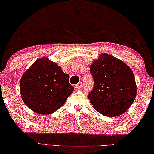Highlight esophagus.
I'll return each mask as SVG.
<instances>
[{"mask_svg":"<svg viewBox=\"0 0 154 154\" xmlns=\"http://www.w3.org/2000/svg\"><path fill=\"white\" fill-rule=\"evenodd\" d=\"M82 82H79L78 84L76 85L75 86V88H76V89H80V88H82Z\"/></svg>","mask_w":154,"mask_h":154,"instance_id":"1","label":"esophagus"}]
</instances>
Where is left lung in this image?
Returning <instances> with one entry per match:
<instances>
[{"instance_id": "1", "label": "left lung", "mask_w": 154, "mask_h": 154, "mask_svg": "<svg viewBox=\"0 0 154 154\" xmlns=\"http://www.w3.org/2000/svg\"><path fill=\"white\" fill-rule=\"evenodd\" d=\"M94 86L88 98L93 107L106 116L124 114L137 94L131 69L111 55L101 54L90 66Z\"/></svg>"}]
</instances>
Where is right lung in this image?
<instances>
[{"label": "right lung", "mask_w": 154, "mask_h": 154, "mask_svg": "<svg viewBox=\"0 0 154 154\" xmlns=\"http://www.w3.org/2000/svg\"><path fill=\"white\" fill-rule=\"evenodd\" d=\"M74 91L69 75L45 57L37 60L20 80L23 101L40 114H53L62 106Z\"/></svg>", "instance_id": "add662e5"}]
</instances>
